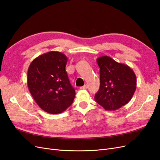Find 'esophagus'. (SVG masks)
Segmentation results:
<instances>
[{"instance_id": "obj_1", "label": "esophagus", "mask_w": 160, "mask_h": 160, "mask_svg": "<svg viewBox=\"0 0 160 160\" xmlns=\"http://www.w3.org/2000/svg\"><path fill=\"white\" fill-rule=\"evenodd\" d=\"M88 89V85H85L83 87H81L80 88V89Z\"/></svg>"}]
</instances>
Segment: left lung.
<instances>
[{
  "mask_svg": "<svg viewBox=\"0 0 160 160\" xmlns=\"http://www.w3.org/2000/svg\"><path fill=\"white\" fill-rule=\"evenodd\" d=\"M100 68V88L97 103L107 111H115L128 103L136 89V77L130 67L108 56L97 59Z\"/></svg>",
  "mask_w": 160,
  "mask_h": 160,
  "instance_id": "1",
  "label": "left lung"
}]
</instances>
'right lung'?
I'll return each mask as SVG.
<instances>
[{"instance_id":"right-lung-1","label":"right lung","mask_w":160,"mask_h":160,"mask_svg":"<svg viewBox=\"0 0 160 160\" xmlns=\"http://www.w3.org/2000/svg\"><path fill=\"white\" fill-rule=\"evenodd\" d=\"M67 60L63 53L50 51L35 58L28 69V89L37 104L47 113H62L74 100L75 91L65 70Z\"/></svg>"}]
</instances>
